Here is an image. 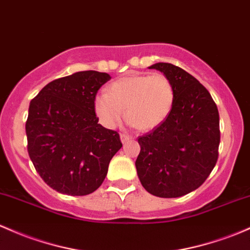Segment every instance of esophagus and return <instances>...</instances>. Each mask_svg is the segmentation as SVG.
<instances>
[{"label":"esophagus","instance_id":"obj_1","mask_svg":"<svg viewBox=\"0 0 250 250\" xmlns=\"http://www.w3.org/2000/svg\"><path fill=\"white\" fill-rule=\"evenodd\" d=\"M120 138H121V141H122L123 144H125V142H128V141H129V140L133 139V136H130V135H128V134L123 133V134H121Z\"/></svg>","mask_w":250,"mask_h":250}]
</instances>
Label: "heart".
Returning a JSON list of instances; mask_svg holds the SVG:
<instances>
[{
    "label": "heart",
    "instance_id": "1",
    "mask_svg": "<svg viewBox=\"0 0 250 250\" xmlns=\"http://www.w3.org/2000/svg\"><path fill=\"white\" fill-rule=\"evenodd\" d=\"M175 102V90L168 77L129 75L116 79L105 94L96 96L95 112L103 125L112 128L125 117L139 130H152L167 120Z\"/></svg>",
    "mask_w": 250,
    "mask_h": 250
}]
</instances>
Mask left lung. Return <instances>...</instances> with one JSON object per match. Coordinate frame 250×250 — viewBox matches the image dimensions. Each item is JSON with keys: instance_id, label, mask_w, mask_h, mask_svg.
<instances>
[{"instance_id": "1", "label": "left lung", "mask_w": 250, "mask_h": 250, "mask_svg": "<svg viewBox=\"0 0 250 250\" xmlns=\"http://www.w3.org/2000/svg\"><path fill=\"white\" fill-rule=\"evenodd\" d=\"M173 84V110L164 123L139 136L135 161L145 190L161 198H177L198 188L218 159L219 115L210 92L183 68L156 62Z\"/></svg>"}]
</instances>
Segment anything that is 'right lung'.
I'll return each mask as SVG.
<instances>
[{"label":"right lung","mask_w":250,"mask_h":250,"mask_svg":"<svg viewBox=\"0 0 250 250\" xmlns=\"http://www.w3.org/2000/svg\"><path fill=\"white\" fill-rule=\"evenodd\" d=\"M108 73L82 71L51 82L31 101L26 122L29 158L53 190L86 196L102 185L122 147L116 130L98 123L95 98Z\"/></svg>","instance_id":"obj_1"}]
</instances>
